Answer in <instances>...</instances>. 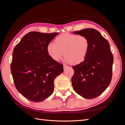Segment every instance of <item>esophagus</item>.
Wrapping results in <instances>:
<instances>
[{"instance_id": "34e87169", "label": "esophagus", "mask_w": 125, "mask_h": 125, "mask_svg": "<svg viewBox=\"0 0 125 125\" xmlns=\"http://www.w3.org/2000/svg\"><path fill=\"white\" fill-rule=\"evenodd\" d=\"M68 67V66H67L66 65H65V64H64V65H63V67H64V69H65L66 68H67V67Z\"/></svg>"}]
</instances>
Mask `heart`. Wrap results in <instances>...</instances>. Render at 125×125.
<instances>
[{"label": "heart", "instance_id": "1", "mask_svg": "<svg viewBox=\"0 0 125 125\" xmlns=\"http://www.w3.org/2000/svg\"><path fill=\"white\" fill-rule=\"evenodd\" d=\"M55 43H49L47 46L49 55L59 61L63 55L66 61L77 64L84 61L89 48V41L86 36L64 33L55 39Z\"/></svg>", "mask_w": 125, "mask_h": 125}]
</instances>
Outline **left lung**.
Returning a JSON list of instances; mask_svg holds the SVG:
<instances>
[{"label": "left lung", "mask_w": 125, "mask_h": 125, "mask_svg": "<svg viewBox=\"0 0 125 125\" xmlns=\"http://www.w3.org/2000/svg\"><path fill=\"white\" fill-rule=\"evenodd\" d=\"M86 36L89 48L83 62L73 66V87L86 99H93L102 94L109 85L112 77L113 56L108 41L93 28L73 32Z\"/></svg>", "instance_id": "1"}]
</instances>
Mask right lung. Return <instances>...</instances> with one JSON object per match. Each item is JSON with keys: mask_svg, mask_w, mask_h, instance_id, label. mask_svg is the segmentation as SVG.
Wrapping results in <instances>:
<instances>
[{"mask_svg": "<svg viewBox=\"0 0 125 125\" xmlns=\"http://www.w3.org/2000/svg\"><path fill=\"white\" fill-rule=\"evenodd\" d=\"M58 32L26 34L13 50L11 71L17 91L32 102L42 101L52 95L53 82L63 72L61 64L49 55L47 46Z\"/></svg>", "mask_w": 125, "mask_h": 125, "instance_id": "1", "label": "right lung"}]
</instances>
